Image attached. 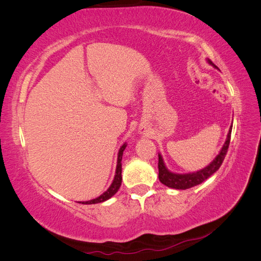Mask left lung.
I'll use <instances>...</instances> for the list:
<instances>
[{
	"label": "left lung",
	"mask_w": 261,
	"mask_h": 261,
	"mask_svg": "<svg viewBox=\"0 0 261 261\" xmlns=\"http://www.w3.org/2000/svg\"><path fill=\"white\" fill-rule=\"evenodd\" d=\"M207 63L215 68L219 69L218 66L213 64L209 59H207ZM231 133H232V125L230 126L226 139L224 141L222 148H221L219 154H217V156L207 165V167H204L199 171L191 172V173L171 172L167 168V165H165L161 153H159V163H158V168H159V179L161 183L164 184L165 186H168L170 188H174V189H188L201 184L202 181H204L208 177H210L213 173H216L221 167V164H222L227 151L228 145H230Z\"/></svg>",
	"instance_id": "obj_1"
}]
</instances>
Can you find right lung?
Here are the masks:
<instances>
[{
    "instance_id": "right-lung-1",
    "label": "right lung",
    "mask_w": 261,
    "mask_h": 261,
    "mask_svg": "<svg viewBox=\"0 0 261 261\" xmlns=\"http://www.w3.org/2000/svg\"><path fill=\"white\" fill-rule=\"evenodd\" d=\"M126 146H127V144L124 143V144L121 146L120 150H118L115 175H114V178H113V180H112L111 185H110V187L107 189V191H106L103 194L100 195L99 197H97V198L88 200V201H80V203H84V204L100 203V202H103V201L110 199L112 196H114V195L117 193V191H118V189H120L121 184H122V156H123V152H124V150H125Z\"/></svg>"
}]
</instances>
